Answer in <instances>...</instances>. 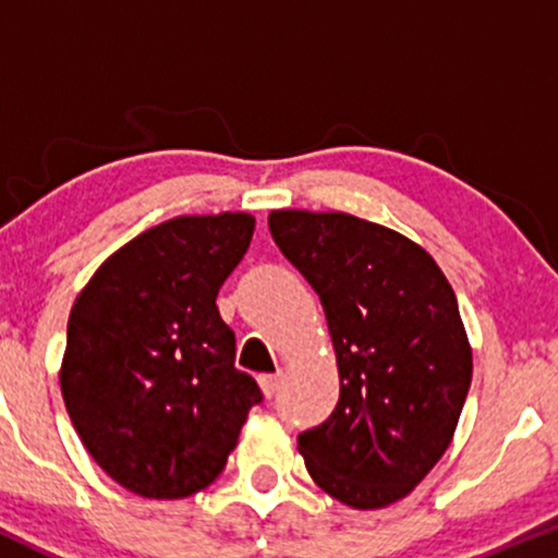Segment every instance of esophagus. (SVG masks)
Wrapping results in <instances>:
<instances>
[{
    "mask_svg": "<svg viewBox=\"0 0 558 558\" xmlns=\"http://www.w3.org/2000/svg\"><path fill=\"white\" fill-rule=\"evenodd\" d=\"M280 380H283V377H280V375H259V388H262V393H265L267 399H272V396L278 393Z\"/></svg>",
    "mask_w": 558,
    "mask_h": 558,
    "instance_id": "1",
    "label": "esophagus"
}]
</instances>
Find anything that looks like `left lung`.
Segmentation results:
<instances>
[{
    "mask_svg": "<svg viewBox=\"0 0 558 558\" xmlns=\"http://www.w3.org/2000/svg\"><path fill=\"white\" fill-rule=\"evenodd\" d=\"M283 257L323 301L341 396L299 435L306 472L354 509L412 493L451 444L472 349L446 275L396 230L345 213H270Z\"/></svg>",
    "mask_w": 558,
    "mask_h": 558,
    "instance_id": "left-lung-1",
    "label": "left lung"
}]
</instances>
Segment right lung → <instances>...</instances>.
Here are the masks:
<instances>
[{
	"label": "right lung",
	"mask_w": 558,
	"mask_h": 558,
	"mask_svg": "<svg viewBox=\"0 0 558 558\" xmlns=\"http://www.w3.org/2000/svg\"><path fill=\"white\" fill-rule=\"evenodd\" d=\"M252 233L246 213L172 217L118 248L70 310L62 399L94 462L131 493L207 488L262 401L215 304Z\"/></svg>",
	"instance_id": "obj_1"
}]
</instances>
